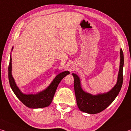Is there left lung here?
Segmentation results:
<instances>
[{"label":"left lung","instance_id":"1","mask_svg":"<svg viewBox=\"0 0 131 131\" xmlns=\"http://www.w3.org/2000/svg\"><path fill=\"white\" fill-rule=\"evenodd\" d=\"M123 67L124 54L123 50L120 49V65L117 83L109 92L97 95H92L83 91L80 78L75 74H72L77 103L81 111L88 114H97L111 104L121 89L123 82Z\"/></svg>","mask_w":131,"mask_h":131}]
</instances>
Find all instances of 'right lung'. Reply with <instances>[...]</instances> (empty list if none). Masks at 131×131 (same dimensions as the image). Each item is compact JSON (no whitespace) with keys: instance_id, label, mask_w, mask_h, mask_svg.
<instances>
[{"instance_id":"add662e5","label":"right lung","mask_w":131,"mask_h":131,"mask_svg":"<svg viewBox=\"0 0 131 131\" xmlns=\"http://www.w3.org/2000/svg\"><path fill=\"white\" fill-rule=\"evenodd\" d=\"M13 47L12 48V50ZM12 57H10V63L8 65V81L11 88L15 95L27 107L31 108H43L49 106L52 102L56 91L59 83L64 77L70 74L69 71L60 72L55 77L50 85L44 91L36 94H29L25 95L22 92L16 84L13 77L12 74Z\"/></svg>"}]
</instances>
